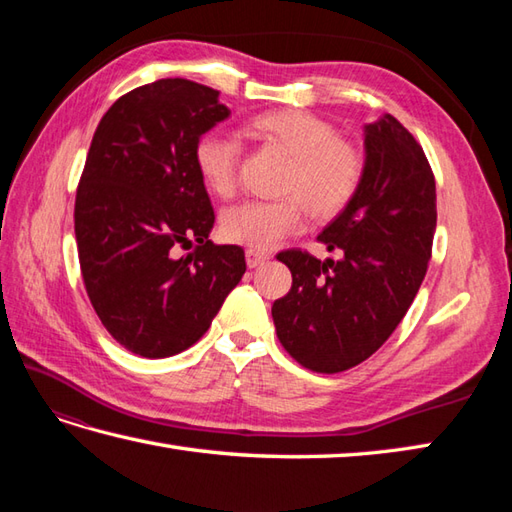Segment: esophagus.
<instances>
[{"instance_id":"obj_1","label":"esophagus","mask_w":512,"mask_h":512,"mask_svg":"<svg viewBox=\"0 0 512 512\" xmlns=\"http://www.w3.org/2000/svg\"><path fill=\"white\" fill-rule=\"evenodd\" d=\"M264 262H268V255L262 253V250H253V248L246 250V264H248V268H257V266H262Z\"/></svg>"}]
</instances>
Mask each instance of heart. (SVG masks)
I'll return each instance as SVG.
<instances>
[{"label":"heart","mask_w":512,"mask_h":512,"mask_svg":"<svg viewBox=\"0 0 512 512\" xmlns=\"http://www.w3.org/2000/svg\"><path fill=\"white\" fill-rule=\"evenodd\" d=\"M242 132L255 143L288 156L279 200H248L222 213V233L235 244L270 250L299 233L308 211L314 220L339 215L361 189L365 154L341 138L325 118L303 110H270L250 116ZM195 169L217 198L237 189L239 145L220 129H211L193 147Z\"/></svg>","instance_id":"obj_1"}]
</instances>
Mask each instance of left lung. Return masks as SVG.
<instances>
[{
    "mask_svg": "<svg viewBox=\"0 0 512 512\" xmlns=\"http://www.w3.org/2000/svg\"><path fill=\"white\" fill-rule=\"evenodd\" d=\"M436 180L418 140L394 116L365 125V176L319 242L339 259L284 250L292 288L273 303L286 352L319 374L345 372L383 345L427 275Z\"/></svg>",
    "mask_w": 512,
    "mask_h": 512,
    "instance_id": "left-lung-1",
    "label": "left lung"
}]
</instances>
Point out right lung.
Listing matches in <instances>:
<instances>
[{
    "label": "right lung",
    "instance_id": "1",
    "mask_svg": "<svg viewBox=\"0 0 512 512\" xmlns=\"http://www.w3.org/2000/svg\"><path fill=\"white\" fill-rule=\"evenodd\" d=\"M228 116L217 90L160 79L121 96L94 132L74 202L81 275L105 330L138 356L200 341L246 273L242 248L209 239L215 213L193 160Z\"/></svg>",
    "mask_w": 512,
    "mask_h": 512
}]
</instances>
